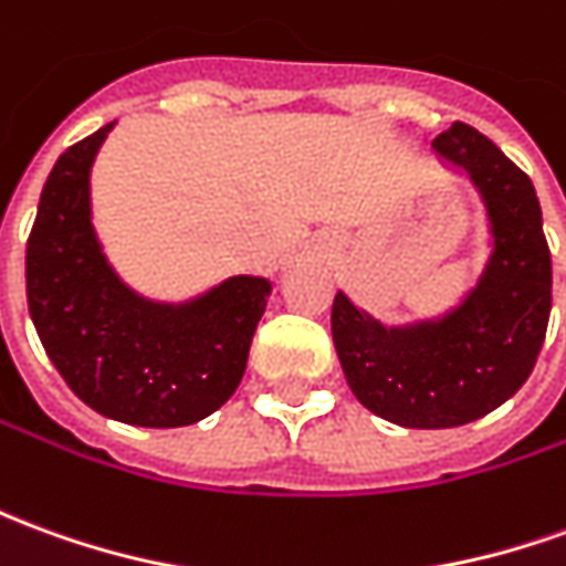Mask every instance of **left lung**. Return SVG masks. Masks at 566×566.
Wrapping results in <instances>:
<instances>
[{"mask_svg":"<svg viewBox=\"0 0 566 566\" xmlns=\"http://www.w3.org/2000/svg\"><path fill=\"white\" fill-rule=\"evenodd\" d=\"M434 159L469 177L484 205L488 260L444 312L386 324L337 291L331 331L352 395L405 429L481 420L527 382L552 312V254L531 177L500 146L457 122Z\"/></svg>","mask_w":566,"mask_h":566,"instance_id":"left-lung-1","label":"left lung"}]
</instances>
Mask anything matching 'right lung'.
I'll use <instances>...</instances> for the list:
<instances>
[{"label": "right lung", "mask_w": 566, "mask_h": 566, "mask_svg": "<svg viewBox=\"0 0 566 566\" xmlns=\"http://www.w3.org/2000/svg\"><path fill=\"white\" fill-rule=\"evenodd\" d=\"M116 122L54 161L27 242V303L66 386L109 420L174 429L239 389L272 282L232 275L187 300H153L109 263L91 168Z\"/></svg>", "instance_id": "obj_1"}]
</instances>
